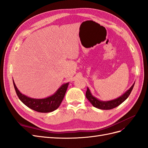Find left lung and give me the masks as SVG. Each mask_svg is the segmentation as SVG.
I'll use <instances>...</instances> for the list:
<instances>
[{"label": "left lung", "instance_id": "8db88e82", "mask_svg": "<svg viewBox=\"0 0 148 148\" xmlns=\"http://www.w3.org/2000/svg\"><path fill=\"white\" fill-rule=\"evenodd\" d=\"M135 83H134L132 86L130 88V89H128V90L124 94H123L122 96H120V97L116 98V99L113 100L104 101L98 99L97 98L92 96V93L91 92L88 88H87V91L86 92V97L88 99V101L91 103V104L95 107H96L97 109L102 110H110L119 106L120 104H122L123 102H124L127 99L129 95H130V93L133 88L134 84H135Z\"/></svg>", "mask_w": 148, "mask_h": 148}]
</instances>
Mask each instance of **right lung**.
Masks as SVG:
<instances>
[{
    "label": "right lung",
    "instance_id": "right-lung-1",
    "mask_svg": "<svg viewBox=\"0 0 148 148\" xmlns=\"http://www.w3.org/2000/svg\"><path fill=\"white\" fill-rule=\"evenodd\" d=\"M13 83L16 95L20 100L29 108L42 113L51 112L60 106L69 84V83L63 84L54 94L50 96L42 99H35L23 95L18 89L13 79Z\"/></svg>",
    "mask_w": 148,
    "mask_h": 148
}]
</instances>
